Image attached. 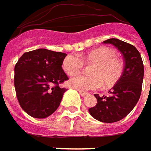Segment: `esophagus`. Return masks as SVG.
Segmentation results:
<instances>
[{"label": "esophagus", "instance_id": "esophagus-1", "mask_svg": "<svg viewBox=\"0 0 151 151\" xmlns=\"http://www.w3.org/2000/svg\"><path fill=\"white\" fill-rule=\"evenodd\" d=\"M78 92H79V94H80L82 96H88V95H89V93L84 92V91H78Z\"/></svg>", "mask_w": 151, "mask_h": 151}]
</instances>
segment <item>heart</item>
<instances>
[{
    "instance_id": "heart-1",
    "label": "heart",
    "mask_w": 151,
    "mask_h": 151,
    "mask_svg": "<svg viewBox=\"0 0 151 151\" xmlns=\"http://www.w3.org/2000/svg\"><path fill=\"white\" fill-rule=\"evenodd\" d=\"M80 57L86 63L95 65L91 70L93 75H77L70 79V85L79 91L96 90L102 86V82L105 86L111 87L118 81L122 73V60L110 48L95 49ZM81 58L76 55H69L64 59L62 67L68 75H75L83 69L84 63Z\"/></svg>"
}]
</instances>
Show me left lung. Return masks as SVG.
I'll return each mask as SVG.
<instances>
[{
  "instance_id": "left-lung-1",
  "label": "left lung",
  "mask_w": 151,
  "mask_h": 151,
  "mask_svg": "<svg viewBox=\"0 0 151 151\" xmlns=\"http://www.w3.org/2000/svg\"><path fill=\"white\" fill-rule=\"evenodd\" d=\"M103 43L115 46L122 54L125 66L120 78L109 91V96H99L95 94L97 102L89 109L94 119L101 122L113 123L125 118L139 100L144 78V64L140 53L128 42L110 38Z\"/></svg>"
}]
</instances>
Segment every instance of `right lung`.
<instances>
[{
  "instance_id": "obj_1",
  "label": "right lung",
  "mask_w": 151,
  "mask_h": 151,
  "mask_svg": "<svg viewBox=\"0 0 151 151\" xmlns=\"http://www.w3.org/2000/svg\"><path fill=\"white\" fill-rule=\"evenodd\" d=\"M67 54L46 49L26 52L14 67V86L20 107L29 115L43 119L60 106L68 79L62 69Z\"/></svg>"
}]
</instances>
